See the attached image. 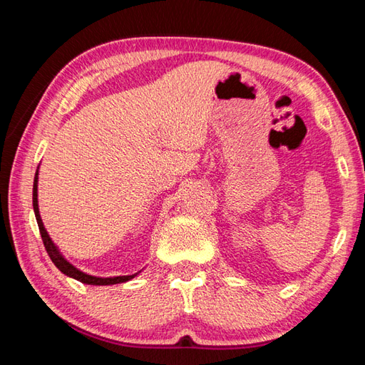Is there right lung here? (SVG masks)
I'll list each match as a JSON object with an SVG mask.
<instances>
[{
	"label": "right lung",
	"instance_id": "right-lung-1",
	"mask_svg": "<svg viewBox=\"0 0 365 365\" xmlns=\"http://www.w3.org/2000/svg\"><path fill=\"white\" fill-rule=\"evenodd\" d=\"M33 207H34V213H36V220H37V226L38 230H41V237L46 252H48L51 262L59 268L61 273L67 274L68 277H73L76 281H80L83 284H91V285H113V284H120V282H127L130 279H133L136 274L131 276H118V277H96V276H89L83 271L76 269L73 265H71L63 255L59 254V251L56 250V246L53 245L51 238L46 234V230L43 227V222L41 220V215H38V207H37V174L34 177V187H33Z\"/></svg>",
	"mask_w": 365,
	"mask_h": 365
}]
</instances>
